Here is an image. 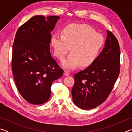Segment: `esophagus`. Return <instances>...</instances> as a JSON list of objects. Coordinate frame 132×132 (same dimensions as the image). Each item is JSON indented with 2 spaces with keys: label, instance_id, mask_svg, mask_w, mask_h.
<instances>
[{
  "label": "esophagus",
  "instance_id": "esophagus-1",
  "mask_svg": "<svg viewBox=\"0 0 132 132\" xmlns=\"http://www.w3.org/2000/svg\"><path fill=\"white\" fill-rule=\"evenodd\" d=\"M63 75H64V76H68L70 75V74H69V73L68 72V71H64Z\"/></svg>",
  "mask_w": 132,
  "mask_h": 132
}]
</instances>
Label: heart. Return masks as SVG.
Segmentation results:
<instances>
[{
	"instance_id": "b5f03b06",
	"label": "heart",
	"mask_w": 132,
	"mask_h": 132,
	"mask_svg": "<svg viewBox=\"0 0 132 132\" xmlns=\"http://www.w3.org/2000/svg\"><path fill=\"white\" fill-rule=\"evenodd\" d=\"M62 34H53L51 44L59 60L63 59L70 49L71 53L62 62V66L68 70L75 69L80 64L83 67L91 65L104 44L103 35L86 24H69L63 29Z\"/></svg>"
}]
</instances>
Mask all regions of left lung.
Returning a JSON list of instances; mask_svg holds the SVG:
<instances>
[{"label": "left lung", "mask_w": 132, "mask_h": 132, "mask_svg": "<svg viewBox=\"0 0 132 132\" xmlns=\"http://www.w3.org/2000/svg\"><path fill=\"white\" fill-rule=\"evenodd\" d=\"M102 52L95 61L75 75L71 90L73 103L78 108L91 109L105 101L120 71V49L116 37L106 30Z\"/></svg>", "instance_id": "1"}]
</instances>
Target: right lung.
<instances>
[{
    "mask_svg": "<svg viewBox=\"0 0 132 132\" xmlns=\"http://www.w3.org/2000/svg\"><path fill=\"white\" fill-rule=\"evenodd\" d=\"M59 19L57 15H34L15 34L12 62L13 77L19 93L31 104L47 101L53 81L63 74L50 52L51 32Z\"/></svg>",
    "mask_w": 132,
    "mask_h": 132,
    "instance_id": "right-lung-1",
    "label": "right lung"
}]
</instances>
